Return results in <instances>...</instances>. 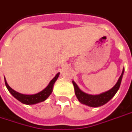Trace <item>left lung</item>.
Here are the masks:
<instances>
[{
  "mask_svg": "<svg viewBox=\"0 0 132 132\" xmlns=\"http://www.w3.org/2000/svg\"><path fill=\"white\" fill-rule=\"evenodd\" d=\"M124 69H123V71L121 73V75L120 76L118 81L117 82V84H115L113 88L107 92L101 93L98 95L88 94L83 92L79 88L77 84L73 81L72 83L74 86L75 94L78 98V100L83 104L87 105L88 106H92V107H98V106H103L105 104H106L108 101L114 97V96L116 94V93L117 92L119 88L120 87L122 76L124 74Z\"/></svg>",
  "mask_w": 132,
  "mask_h": 132,
  "instance_id": "obj_1",
  "label": "left lung"
}]
</instances>
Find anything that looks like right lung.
<instances>
[{
  "label": "right lung",
  "instance_id": "add662e5",
  "mask_svg": "<svg viewBox=\"0 0 132 132\" xmlns=\"http://www.w3.org/2000/svg\"><path fill=\"white\" fill-rule=\"evenodd\" d=\"M60 73H58L55 76V77L53 78L50 83L48 84V85L47 86L46 88H44V90H42L41 92H40L38 94H32V95H27V94H20L18 92L14 91L13 88H11L8 84H7V81L5 79V84L6 87L8 88V90L9 92L16 99H18V101H21V103L24 104H28V105H31V104H38V103H40L42 101H44L53 92V87L54 83L56 82L57 79L59 78V76Z\"/></svg>",
  "mask_w": 132,
  "mask_h": 132
}]
</instances>
